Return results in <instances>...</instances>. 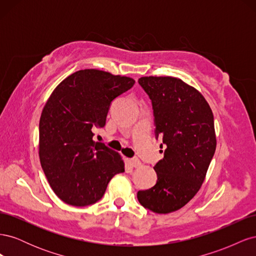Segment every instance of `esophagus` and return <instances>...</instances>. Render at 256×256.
Segmentation results:
<instances>
[{"label":"esophagus","mask_w":256,"mask_h":256,"mask_svg":"<svg viewBox=\"0 0 256 256\" xmlns=\"http://www.w3.org/2000/svg\"><path fill=\"white\" fill-rule=\"evenodd\" d=\"M127 161H128V164H129L131 166H132V168H138V166H141V161L138 160V159H136V158L128 159Z\"/></svg>","instance_id":"1"}]
</instances>
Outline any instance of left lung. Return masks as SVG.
Returning <instances> with one entry per match:
<instances>
[{
    "label": "left lung",
    "mask_w": 256,
    "mask_h": 256,
    "mask_svg": "<svg viewBox=\"0 0 256 256\" xmlns=\"http://www.w3.org/2000/svg\"><path fill=\"white\" fill-rule=\"evenodd\" d=\"M152 100L156 138L164 157L154 166L156 184L138 192L140 204L157 214L184 207L202 186L216 150L214 115L203 95L173 76L138 79Z\"/></svg>",
    "instance_id": "8db88e82"
}]
</instances>
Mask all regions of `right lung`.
Listing matches in <instances>:
<instances>
[{
    "label": "right lung",
    "instance_id": "obj_1",
    "mask_svg": "<svg viewBox=\"0 0 256 256\" xmlns=\"http://www.w3.org/2000/svg\"><path fill=\"white\" fill-rule=\"evenodd\" d=\"M134 80L97 69L70 74L53 90L40 120V158L54 193L72 206L95 204L111 178L125 172L118 152L92 140L113 100Z\"/></svg>",
    "mask_w": 256,
    "mask_h": 256
}]
</instances>
